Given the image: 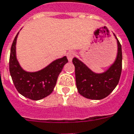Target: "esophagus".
Returning <instances> with one entry per match:
<instances>
[{
    "instance_id": "34e87169",
    "label": "esophagus",
    "mask_w": 134,
    "mask_h": 134,
    "mask_svg": "<svg viewBox=\"0 0 134 134\" xmlns=\"http://www.w3.org/2000/svg\"><path fill=\"white\" fill-rule=\"evenodd\" d=\"M75 55V54L73 52H68V54H67V58H68V61L70 62H72V58L74 57Z\"/></svg>"
}]
</instances>
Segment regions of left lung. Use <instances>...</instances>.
Segmentation results:
<instances>
[{"label": "left lung", "mask_w": 134, "mask_h": 134, "mask_svg": "<svg viewBox=\"0 0 134 134\" xmlns=\"http://www.w3.org/2000/svg\"><path fill=\"white\" fill-rule=\"evenodd\" d=\"M118 43V54L115 62L105 72L96 73L77 58L72 59L75 68V81L79 94L92 100H100L108 96L118 85L122 72V47Z\"/></svg>", "instance_id": "obj_1"}]
</instances>
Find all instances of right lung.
Masks as SVG:
<instances>
[{
    "label": "right lung",
    "mask_w": 134,
    "mask_h": 134,
    "mask_svg": "<svg viewBox=\"0 0 134 134\" xmlns=\"http://www.w3.org/2000/svg\"><path fill=\"white\" fill-rule=\"evenodd\" d=\"M19 33L13 40L10 50V75L19 94L32 100H40L53 92L58 77L68 61L65 56L54 60L42 70L36 72L26 71L21 67L16 59V43Z\"/></svg>",
    "instance_id": "add662e5"
}]
</instances>
